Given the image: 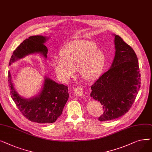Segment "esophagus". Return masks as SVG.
I'll use <instances>...</instances> for the list:
<instances>
[{
    "instance_id": "esophagus-1",
    "label": "esophagus",
    "mask_w": 152,
    "mask_h": 152,
    "mask_svg": "<svg viewBox=\"0 0 152 152\" xmlns=\"http://www.w3.org/2000/svg\"><path fill=\"white\" fill-rule=\"evenodd\" d=\"M75 93L77 96H81L84 94V89L81 86H78L75 89Z\"/></svg>"
}]
</instances>
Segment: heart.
Masks as SVG:
<instances>
[{
	"mask_svg": "<svg viewBox=\"0 0 152 152\" xmlns=\"http://www.w3.org/2000/svg\"><path fill=\"white\" fill-rule=\"evenodd\" d=\"M60 53L61 58H53L52 63L56 74L64 81L74 76L77 69L84 80L94 81L100 75L105 61L104 53L96 44L86 40L69 42Z\"/></svg>",
	"mask_w": 152,
	"mask_h": 152,
	"instance_id": "b5f03b06",
	"label": "heart"
}]
</instances>
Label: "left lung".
Returning a JSON list of instances; mask_svg holds the SVG:
<instances>
[{
    "label": "left lung",
    "instance_id": "obj_1",
    "mask_svg": "<svg viewBox=\"0 0 152 152\" xmlns=\"http://www.w3.org/2000/svg\"><path fill=\"white\" fill-rule=\"evenodd\" d=\"M115 36V55L110 68L92 85L91 97L102 104L100 121H110L126 113L140 87L138 59L132 47Z\"/></svg>",
    "mask_w": 152,
    "mask_h": 152
}]
</instances>
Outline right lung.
I'll return each instance as SVG.
<instances>
[{
    "label": "right lung",
    "mask_w": 152,
    "mask_h": 152,
    "mask_svg": "<svg viewBox=\"0 0 152 152\" xmlns=\"http://www.w3.org/2000/svg\"><path fill=\"white\" fill-rule=\"evenodd\" d=\"M49 37L33 36L25 39L14 50L9 65L29 54L40 53L47 58L48 49L44 44ZM9 83L11 97L23 115L31 121L41 123H53L61 115L69 97L68 87L59 84L45 77L42 89L36 96L25 99L17 93L9 73Z\"/></svg>",
    "instance_id": "obj_1"
}]
</instances>
